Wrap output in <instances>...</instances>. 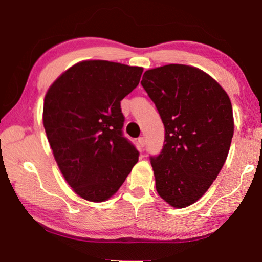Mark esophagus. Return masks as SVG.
Wrapping results in <instances>:
<instances>
[{
	"instance_id": "34e87169",
	"label": "esophagus",
	"mask_w": 262,
	"mask_h": 262,
	"mask_svg": "<svg viewBox=\"0 0 262 262\" xmlns=\"http://www.w3.org/2000/svg\"><path fill=\"white\" fill-rule=\"evenodd\" d=\"M137 142H139V144H140V147H141V148H143L144 145H145V139H144L143 136L139 137V140H137Z\"/></svg>"
}]
</instances>
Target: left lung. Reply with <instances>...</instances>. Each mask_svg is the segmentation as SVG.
<instances>
[{
  "label": "left lung",
  "mask_w": 262,
  "mask_h": 262,
  "mask_svg": "<svg viewBox=\"0 0 262 262\" xmlns=\"http://www.w3.org/2000/svg\"><path fill=\"white\" fill-rule=\"evenodd\" d=\"M142 86L165 127L158 156L150 157L156 189L174 208L196 202L217 178L233 136L227 92L202 70L167 64L147 70Z\"/></svg>",
  "instance_id": "obj_1"
}]
</instances>
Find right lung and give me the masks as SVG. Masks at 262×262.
<instances>
[{
  "instance_id": "obj_1",
  "label": "right lung",
  "mask_w": 262,
  "mask_h": 262,
  "mask_svg": "<svg viewBox=\"0 0 262 262\" xmlns=\"http://www.w3.org/2000/svg\"><path fill=\"white\" fill-rule=\"evenodd\" d=\"M143 68L103 60L76 63L48 89L42 121L61 173L74 192L103 202L118 192L139 161L123 137L120 101Z\"/></svg>"
}]
</instances>
